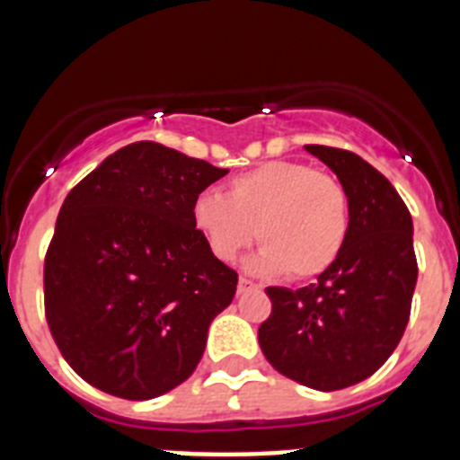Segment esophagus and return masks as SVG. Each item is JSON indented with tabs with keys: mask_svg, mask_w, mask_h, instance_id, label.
Here are the masks:
<instances>
[{
	"mask_svg": "<svg viewBox=\"0 0 460 460\" xmlns=\"http://www.w3.org/2000/svg\"><path fill=\"white\" fill-rule=\"evenodd\" d=\"M239 292H246V290H255V288H258V283H253V280L251 279H246V276H242V279H239Z\"/></svg>",
	"mask_w": 460,
	"mask_h": 460,
	"instance_id": "34e87169",
	"label": "esophagus"
}]
</instances>
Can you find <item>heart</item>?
Returning <instances> with one entry per match:
<instances>
[{
  "mask_svg": "<svg viewBox=\"0 0 460 460\" xmlns=\"http://www.w3.org/2000/svg\"><path fill=\"white\" fill-rule=\"evenodd\" d=\"M193 226L207 249L233 262L255 239V267L288 279L320 276L334 265L350 233V202L339 180L296 161H267L227 184V198L205 190Z\"/></svg>",
  "mask_w": 460,
  "mask_h": 460,
  "instance_id": "heart-1",
  "label": "heart"
}]
</instances>
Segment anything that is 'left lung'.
<instances>
[{
    "instance_id": "1",
    "label": "left lung",
    "mask_w": 460,
    "mask_h": 460,
    "mask_svg": "<svg viewBox=\"0 0 460 460\" xmlns=\"http://www.w3.org/2000/svg\"><path fill=\"white\" fill-rule=\"evenodd\" d=\"M334 170L350 202L339 260L299 290L267 288L271 315L258 341L290 380L336 392L371 377L396 350L417 286L412 217L385 174L348 149L306 145Z\"/></svg>"
}]
</instances>
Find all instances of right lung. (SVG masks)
Here are the masks:
<instances>
[{
  "mask_svg": "<svg viewBox=\"0 0 460 460\" xmlns=\"http://www.w3.org/2000/svg\"><path fill=\"white\" fill-rule=\"evenodd\" d=\"M226 168L158 142L108 156L66 195L43 265L57 348L92 387L128 401L195 371L237 271L207 249L193 202Z\"/></svg>",
  "mask_w": 460,
  "mask_h": 460,
  "instance_id": "right-lung-1",
  "label": "right lung"
}]
</instances>
